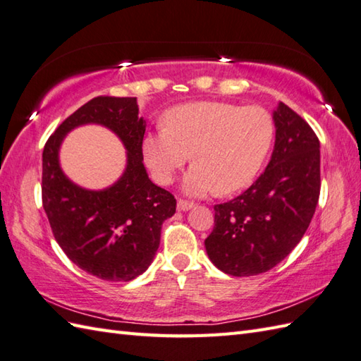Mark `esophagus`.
<instances>
[{
  "label": "esophagus",
  "mask_w": 361,
  "mask_h": 361,
  "mask_svg": "<svg viewBox=\"0 0 361 361\" xmlns=\"http://www.w3.org/2000/svg\"><path fill=\"white\" fill-rule=\"evenodd\" d=\"M191 207H193V202H188V201H183V200H179V201H178V209H179L180 212H187V210H190Z\"/></svg>",
  "instance_id": "obj_1"
}]
</instances>
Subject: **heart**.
<instances>
[{
  "label": "heart",
  "instance_id": "obj_1",
  "mask_svg": "<svg viewBox=\"0 0 361 361\" xmlns=\"http://www.w3.org/2000/svg\"><path fill=\"white\" fill-rule=\"evenodd\" d=\"M164 124L165 129L145 137V161L154 179L168 185L191 154L195 165L183 178V190L190 196L215 190L229 195L249 185L274 134L267 110L216 101L176 106L165 114Z\"/></svg>",
  "mask_w": 361,
  "mask_h": 361
}]
</instances>
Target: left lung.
Listing matches in <instances>:
<instances>
[{
    "label": "left lung",
    "mask_w": 361,
    "mask_h": 361,
    "mask_svg": "<svg viewBox=\"0 0 361 361\" xmlns=\"http://www.w3.org/2000/svg\"><path fill=\"white\" fill-rule=\"evenodd\" d=\"M273 120L268 166L245 193L213 207L215 226L204 241L210 262L235 277L267 273L281 263L304 237L319 200L318 137L283 102Z\"/></svg>",
    "instance_id": "1"
}]
</instances>
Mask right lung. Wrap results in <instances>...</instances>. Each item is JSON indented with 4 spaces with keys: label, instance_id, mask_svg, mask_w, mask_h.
<instances>
[{
    "label": "right lung",
    "instance_id": "add662e5",
    "mask_svg": "<svg viewBox=\"0 0 361 361\" xmlns=\"http://www.w3.org/2000/svg\"><path fill=\"white\" fill-rule=\"evenodd\" d=\"M84 123L110 128L127 149V168L107 189L79 188L60 168L63 138ZM145 130L137 98L98 97L70 115L43 148L42 201L54 238L76 267L102 281L129 282L143 274L159 249L161 224L176 213L174 196L146 173Z\"/></svg>",
    "mask_w": 361,
    "mask_h": 361
}]
</instances>
